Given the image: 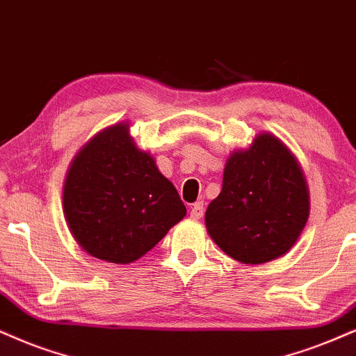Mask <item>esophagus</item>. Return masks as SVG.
Here are the masks:
<instances>
[{"label":"esophagus","mask_w":356,"mask_h":356,"mask_svg":"<svg viewBox=\"0 0 356 356\" xmlns=\"http://www.w3.org/2000/svg\"><path fill=\"white\" fill-rule=\"evenodd\" d=\"M203 213H204V208H203V203H201V201H198V203H195L191 206V211H190L191 219H201L203 218Z\"/></svg>","instance_id":"esophagus-1"}]
</instances>
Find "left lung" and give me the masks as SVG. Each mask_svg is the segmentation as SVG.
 Masks as SVG:
<instances>
[{
    "mask_svg": "<svg viewBox=\"0 0 356 356\" xmlns=\"http://www.w3.org/2000/svg\"><path fill=\"white\" fill-rule=\"evenodd\" d=\"M310 213L304 171L291 148L261 131L229 153L222 190L204 214L208 234L243 264H264L292 249Z\"/></svg>",
    "mask_w": 356,
    "mask_h": 356,
    "instance_id": "8db88e82",
    "label": "left lung"
}]
</instances>
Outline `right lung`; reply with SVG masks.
<instances>
[{
	"label": "right lung",
	"mask_w": 356,
	"mask_h": 356,
	"mask_svg": "<svg viewBox=\"0 0 356 356\" xmlns=\"http://www.w3.org/2000/svg\"><path fill=\"white\" fill-rule=\"evenodd\" d=\"M63 208L72 238L89 256L131 264L186 216L173 183L140 150L129 122L105 127L69 165Z\"/></svg>",
	"instance_id": "1"
}]
</instances>
